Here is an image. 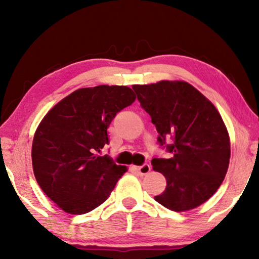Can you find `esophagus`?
Listing matches in <instances>:
<instances>
[{
  "mask_svg": "<svg viewBox=\"0 0 259 259\" xmlns=\"http://www.w3.org/2000/svg\"><path fill=\"white\" fill-rule=\"evenodd\" d=\"M135 169L137 170V171L140 174V175H146L151 171V165L150 164H143V165H139V166H135Z\"/></svg>",
  "mask_w": 259,
  "mask_h": 259,
  "instance_id": "obj_1",
  "label": "esophagus"
}]
</instances>
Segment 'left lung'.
<instances>
[{
    "mask_svg": "<svg viewBox=\"0 0 259 259\" xmlns=\"http://www.w3.org/2000/svg\"><path fill=\"white\" fill-rule=\"evenodd\" d=\"M133 89L156 126L159 143L174 142L168 145L172 157L152 160L153 170L166 179L155 201L178 212L199 207L216 193L229 169L230 136L221 114L185 81L162 80Z\"/></svg>",
    "mask_w": 259,
    "mask_h": 259,
    "instance_id": "left-lung-1",
    "label": "left lung"
}]
</instances>
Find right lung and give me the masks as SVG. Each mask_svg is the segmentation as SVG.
Masks as SVG:
<instances>
[{
  "label": "right lung",
  "instance_id": "obj_1",
  "mask_svg": "<svg viewBox=\"0 0 259 259\" xmlns=\"http://www.w3.org/2000/svg\"><path fill=\"white\" fill-rule=\"evenodd\" d=\"M136 100L125 85L81 88L57 103L34 134L33 171L50 200L72 214L87 213L107 200L128 170L100 156L116 113Z\"/></svg>",
  "mask_w": 259,
  "mask_h": 259
}]
</instances>
